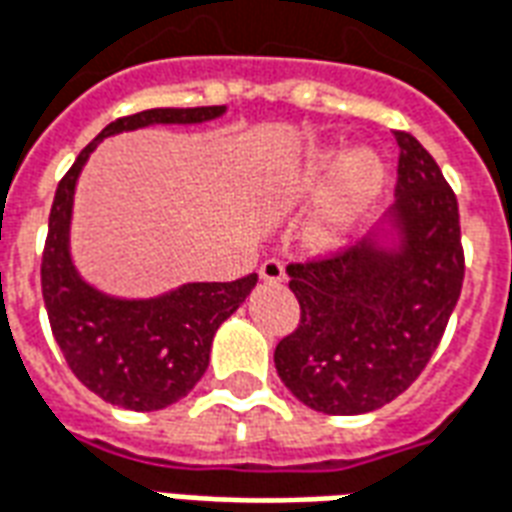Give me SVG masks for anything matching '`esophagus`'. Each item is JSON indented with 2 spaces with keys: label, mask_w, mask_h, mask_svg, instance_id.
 <instances>
[{
  "label": "esophagus",
  "mask_w": 512,
  "mask_h": 512,
  "mask_svg": "<svg viewBox=\"0 0 512 512\" xmlns=\"http://www.w3.org/2000/svg\"><path fill=\"white\" fill-rule=\"evenodd\" d=\"M260 276H263L266 282H282V279H285V263L276 260V257H268L266 263L260 266Z\"/></svg>",
  "instance_id": "esophagus-1"
}]
</instances>
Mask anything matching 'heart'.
Returning a JSON list of instances; mask_svg holds the SVG:
<instances>
[{
    "instance_id": "obj_1",
    "label": "heart",
    "mask_w": 512,
    "mask_h": 512,
    "mask_svg": "<svg viewBox=\"0 0 512 512\" xmlns=\"http://www.w3.org/2000/svg\"><path fill=\"white\" fill-rule=\"evenodd\" d=\"M333 170L331 151H317L309 157L301 176V189H312L314 184L328 176ZM382 181H385V168L382 160L369 149H358L347 154L333 173L331 184L325 189L320 206L306 225V244L325 252L339 246L366 208L372 206L374 198L380 195Z\"/></svg>"
}]
</instances>
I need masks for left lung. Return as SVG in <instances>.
Masks as SVG:
<instances>
[{"mask_svg":"<svg viewBox=\"0 0 512 512\" xmlns=\"http://www.w3.org/2000/svg\"><path fill=\"white\" fill-rule=\"evenodd\" d=\"M399 179L391 225L399 249L374 238L290 263L301 320L276 344V372L295 399L325 415L385 407L418 380L464 282L453 189L429 151L396 130Z\"/></svg>","mask_w":512,"mask_h":512,"instance_id":"8db88e82","label":"left lung"}]
</instances>
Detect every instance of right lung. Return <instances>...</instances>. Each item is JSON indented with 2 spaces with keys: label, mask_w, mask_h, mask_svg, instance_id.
I'll use <instances>...</instances> for the list:
<instances>
[{
  "label": "right lung",
  "mask_w": 512,
  "mask_h": 512,
  "mask_svg": "<svg viewBox=\"0 0 512 512\" xmlns=\"http://www.w3.org/2000/svg\"><path fill=\"white\" fill-rule=\"evenodd\" d=\"M225 113L206 108H151L111 121L78 154L56 187L43 249V301L64 361L78 380L116 407L151 412L184 399L208 369L214 333L257 285V274L236 282H192L146 301L113 298L86 285L70 257L75 181L89 154L108 135L149 124H200Z\"/></svg>",
  "instance_id": "add662e5"
}]
</instances>
